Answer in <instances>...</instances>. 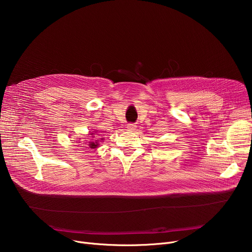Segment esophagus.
<instances>
[{
    "instance_id": "obj_1",
    "label": "esophagus",
    "mask_w": 252,
    "mask_h": 252,
    "mask_svg": "<svg viewBox=\"0 0 252 252\" xmlns=\"http://www.w3.org/2000/svg\"><path fill=\"white\" fill-rule=\"evenodd\" d=\"M136 126L134 125V124H128L127 125V126H126V129L128 130V131H135L136 130Z\"/></svg>"
}]
</instances>
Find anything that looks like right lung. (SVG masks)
Segmentation results:
<instances>
[{
	"mask_svg": "<svg viewBox=\"0 0 252 252\" xmlns=\"http://www.w3.org/2000/svg\"><path fill=\"white\" fill-rule=\"evenodd\" d=\"M97 134V130H96V133H90L88 136H90L91 135V137L92 138H95V135ZM101 140H103V138H101ZM99 141L100 140H91L90 142H88V144H87V146H89V148H91V149H95V148H97V147H99ZM77 143H79V142H77Z\"/></svg>",
	"mask_w": 252,
	"mask_h": 252,
	"instance_id": "1",
	"label": "right lung"
}]
</instances>
